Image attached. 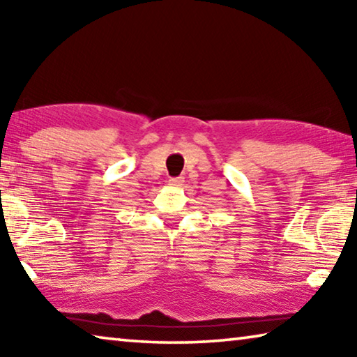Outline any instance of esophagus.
<instances>
[{
    "label": "esophagus",
    "instance_id": "1",
    "mask_svg": "<svg viewBox=\"0 0 357 357\" xmlns=\"http://www.w3.org/2000/svg\"><path fill=\"white\" fill-rule=\"evenodd\" d=\"M183 178H172L170 179V185H173V187H179L181 184H183Z\"/></svg>",
    "mask_w": 357,
    "mask_h": 357
}]
</instances>
